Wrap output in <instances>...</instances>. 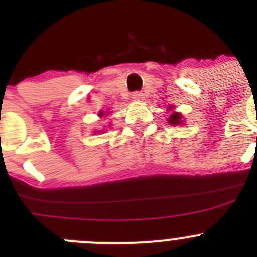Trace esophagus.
<instances>
[{
    "instance_id": "esophagus-1",
    "label": "esophagus",
    "mask_w": 257,
    "mask_h": 257,
    "mask_svg": "<svg viewBox=\"0 0 257 257\" xmlns=\"http://www.w3.org/2000/svg\"><path fill=\"white\" fill-rule=\"evenodd\" d=\"M132 99L136 100V102H141V100L144 99V94L142 92H134L132 94Z\"/></svg>"
}]
</instances>
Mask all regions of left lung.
<instances>
[{
    "label": "left lung",
    "mask_w": 257,
    "mask_h": 257,
    "mask_svg": "<svg viewBox=\"0 0 257 257\" xmlns=\"http://www.w3.org/2000/svg\"><path fill=\"white\" fill-rule=\"evenodd\" d=\"M172 105H170L168 109H172ZM168 123L170 124V125H180L181 123H183V120H181V114L178 113V112H174L172 114V115L169 116V119H168Z\"/></svg>",
    "instance_id": "obj_1"
}]
</instances>
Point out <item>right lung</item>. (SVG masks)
Here are the masks:
<instances>
[{"label":"right lung","instance_id":"1","mask_svg":"<svg viewBox=\"0 0 257 257\" xmlns=\"http://www.w3.org/2000/svg\"><path fill=\"white\" fill-rule=\"evenodd\" d=\"M98 115H99V116H103V115H104V114H103V112H100L99 114H98Z\"/></svg>","mask_w":257,"mask_h":257}]
</instances>
